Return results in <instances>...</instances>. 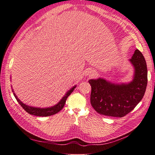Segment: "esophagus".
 Listing matches in <instances>:
<instances>
[{"label":"esophagus","mask_w":155,"mask_h":155,"mask_svg":"<svg viewBox=\"0 0 155 155\" xmlns=\"http://www.w3.org/2000/svg\"><path fill=\"white\" fill-rule=\"evenodd\" d=\"M96 72L94 71H90L89 73H88V74L90 75V77H94L96 75Z\"/></svg>","instance_id":"1"}]
</instances>
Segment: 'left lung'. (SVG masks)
<instances>
[{"label": "left lung", "mask_w": 155, "mask_h": 155, "mask_svg": "<svg viewBox=\"0 0 155 155\" xmlns=\"http://www.w3.org/2000/svg\"><path fill=\"white\" fill-rule=\"evenodd\" d=\"M134 67V79L129 83L115 84L99 78L91 79V103L104 116L122 117L134 110L143 98L147 85V63L141 52L136 49L129 59Z\"/></svg>", "instance_id": "1"}]
</instances>
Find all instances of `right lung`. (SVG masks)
<instances>
[{
    "mask_svg": "<svg viewBox=\"0 0 155 155\" xmlns=\"http://www.w3.org/2000/svg\"><path fill=\"white\" fill-rule=\"evenodd\" d=\"M76 88V85L74 86L73 87H72L69 91H68L65 95H64L62 99H61L60 101L57 103L56 105L53 106L52 107H45V108H41V107H32V106H29L26 104H24L22 102H21L19 100V98H18L17 96L16 95L15 93L14 92L13 89L12 92L14 97H15L16 100L20 104V105L23 107L24 110L25 111H27L28 114H30L31 115H34V116H41V117H46V116H52V115L55 114L57 113H58L59 111H60L61 110L63 109V107L64 106V104L66 102V100L67 99L69 96L71 94L73 91L74 90V88Z\"/></svg>",
    "mask_w": 155,
    "mask_h": 155,
    "instance_id": "1",
    "label": "right lung"
}]
</instances>
